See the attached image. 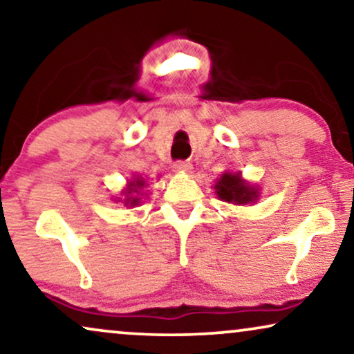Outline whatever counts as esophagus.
Masks as SVG:
<instances>
[{"instance_id":"1","label":"esophagus","mask_w":354,"mask_h":354,"mask_svg":"<svg viewBox=\"0 0 354 354\" xmlns=\"http://www.w3.org/2000/svg\"><path fill=\"white\" fill-rule=\"evenodd\" d=\"M192 164L188 161H176L174 162V171L177 172H190Z\"/></svg>"}]
</instances>
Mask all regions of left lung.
Returning a JSON list of instances; mask_svg holds the SVG:
<instances>
[{
    "instance_id": "1",
    "label": "left lung",
    "mask_w": 354,
    "mask_h": 354,
    "mask_svg": "<svg viewBox=\"0 0 354 354\" xmlns=\"http://www.w3.org/2000/svg\"><path fill=\"white\" fill-rule=\"evenodd\" d=\"M216 193L221 200L235 203V205H245L258 198V192L245 185L240 180L239 174H224L216 183Z\"/></svg>"
}]
</instances>
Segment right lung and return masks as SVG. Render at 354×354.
Returning a JSON list of instances; mask_svg holds the SVG:
<instances>
[{"label":"right lung","instance_id":"obj_1","mask_svg":"<svg viewBox=\"0 0 354 354\" xmlns=\"http://www.w3.org/2000/svg\"><path fill=\"white\" fill-rule=\"evenodd\" d=\"M130 185H133L135 188H133V192H137L138 193V188L137 187H143L145 185V182L143 180H135V182H130ZM129 193H132V190H130ZM135 203H137V200H133L132 201V205H135Z\"/></svg>","mask_w":354,"mask_h":354}]
</instances>
